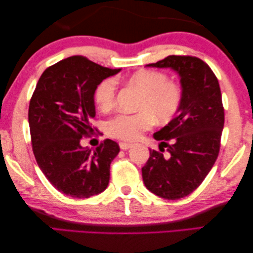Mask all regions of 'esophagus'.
<instances>
[{"mask_svg": "<svg viewBox=\"0 0 253 253\" xmlns=\"http://www.w3.org/2000/svg\"><path fill=\"white\" fill-rule=\"evenodd\" d=\"M132 144L131 143H127V142H120V148L122 149V150H127V149L131 148Z\"/></svg>", "mask_w": 253, "mask_h": 253, "instance_id": "1", "label": "esophagus"}]
</instances>
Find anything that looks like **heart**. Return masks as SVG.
I'll return each mask as SVG.
<instances>
[{"label": "heart", "mask_w": 253, "mask_h": 253, "mask_svg": "<svg viewBox=\"0 0 253 253\" xmlns=\"http://www.w3.org/2000/svg\"><path fill=\"white\" fill-rule=\"evenodd\" d=\"M126 85L140 94L135 114L120 113L105 124V131L112 138L133 141L143 132L150 130L155 121L170 122L180 109L183 89L177 82L159 70L140 69L126 78ZM115 82L106 78L97 85L94 99L99 110L110 111L115 104Z\"/></svg>", "instance_id": "b5f03b06"}]
</instances>
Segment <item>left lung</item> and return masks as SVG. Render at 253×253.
Segmentation results:
<instances>
[{
	"mask_svg": "<svg viewBox=\"0 0 253 253\" xmlns=\"http://www.w3.org/2000/svg\"><path fill=\"white\" fill-rule=\"evenodd\" d=\"M148 66L179 74L183 102L176 117L154 134L162 152L150 150L143 183L157 196L179 200L203 183L220 152L224 126L220 84L210 66L194 56L172 55Z\"/></svg>",
	"mask_w": 253,
	"mask_h": 253,
	"instance_id": "left-lung-1",
	"label": "left lung"
}]
</instances>
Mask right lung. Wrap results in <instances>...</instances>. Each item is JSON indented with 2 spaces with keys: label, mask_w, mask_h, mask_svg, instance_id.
I'll list each match as a JSON object with an SVG mask.
<instances>
[{
  "label": "right lung",
  "mask_w": 253,
  "mask_h": 253,
  "mask_svg": "<svg viewBox=\"0 0 253 253\" xmlns=\"http://www.w3.org/2000/svg\"><path fill=\"white\" fill-rule=\"evenodd\" d=\"M121 69L72 56L42 73L29 105L31 144L41 171L65 195L88 198L102 193L110 180V165L120 151L113 140L92 149L81 140L93 133L94 93L105 78Z\"/></svg>",
  "instance_id": "1"
}]
</instances>
